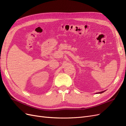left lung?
<instances>
[{"instance_id": "left-lung-1", "label": "left lung", "mask_w": 126, "mask_h": 126, "mask_svg": "<svg viewBox=\"0 0 126 126\" xmlns=\"http://www.w3.org/2000/svg\"><path fill=\"white\" fill-rule=\"evenodd\" d=\"M105 91H101V92H99V93H97V94H102V93H103L104 92H105Z\"/></svg>"}]
</instances>
